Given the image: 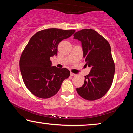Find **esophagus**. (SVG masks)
I'll return each instance as SVG.
<instances>
[{"mask_svg": "<svg viewBox=\"0 0 133 133\" xmlns=\"http://www.w3.org/2000/svg\"><path fill=\"white\" fill-rule=\"evenodd\" d=\"M70 75H71V76H76L77 75H76V74L73 73H71H71H70Z\"/></svg>", "mask_w": 133, "mask_h": 133, "instance_id": "34e87169", "label": "esophagus"}]
</instances>
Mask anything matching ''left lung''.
<instances>
[{
    "label": "left lung",
    "mask_w": 133,
    "mask_h": 133,
    "mask_svg": "<svg viewBox=\"0 0 133 133\" xmlns=\"http://www.w3.org/2000/svg\"><path fill=\"white\" fill-rule=\"evenodd\" d=\"M73 36L74 39L82 42L85 65L91 67L90 73L84 76V84L76 91L85 100H97L107 93L113 81L115 64L111 47L106 39L93 29H82Z\"/></svg>",
    "instance_id": "obj_1"
}]
</instances>
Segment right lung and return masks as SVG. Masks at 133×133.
I'll return each mask as SVG.
<instances>
[{
    "label": "right lung",
    "instance_id": "add662e5",
    "mask_svg": "<svg viewBox=\"0 0 133 133\" xmlns=\"http://www.w3.org/2000/svg\"><path fill=\"white\" fill-rule=\"evenodd\" d=\"M75 30L50 28L40 30L31 37L20 58V69L27 88L33 95L48 98L57 93L70 72L66 68L51 66L50 57L57 55V46Z\"/></svg>",
    "mask_w": 133,
    "mask_h": 133
}]
</instances>
